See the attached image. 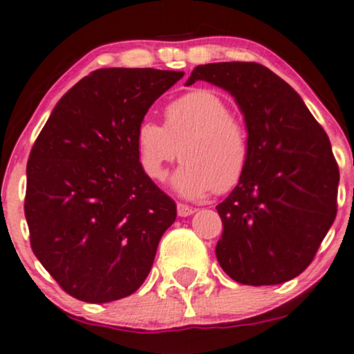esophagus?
Wrapping results in <instances>:
<instances>
[{"label":"esophagus","instance_id":"34e87169","mask_svg":"<svg viewBox=\"0 0 354 354\" xmlns=\"http://www.w3.org/2000/svg\"><path fill=\"white\" fill-rule=\"evenodd\" d=\"M176 209H178V216H180V218H188V216H191L194 212L193 207L186 206V204H181V203H178Z\"/></svg>","mask_w":354,"mask_h":354}]
</instances>
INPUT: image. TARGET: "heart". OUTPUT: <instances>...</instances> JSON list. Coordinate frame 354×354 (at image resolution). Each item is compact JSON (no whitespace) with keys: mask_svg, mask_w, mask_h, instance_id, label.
Instances as JSON below:
<instances>
[{"mask_svg":"<svg viewBox=\"0 0 354 354\" xmlns=\"http://www.w3.org/2000/svg\"><path fill=\"white\" fill-rule=\"evenodd\" d=\"M135 151L147 176L163 181L168 165L185 158L171 185L178 194L199 199L225 193L241 181L250 156L245 125L231 115L219 93L196 88L165 107V127L150 118L136 125Z\"/></svg>","mask_w":354,"mask_h":354,"instance_id":"1","label":"heart"}]
</instances>
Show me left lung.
<instances>
[{"label":"left lung","mask_w":354,"mask_h":354,"mask_svg":"<svg viewBox=\"0 0 354 354\" xmlns=\"http://www.w3.org/2000/svg\"><path fill=\"white\" fill-rule=\"evenodd\" d=\"M227 91L244 115L250 156L241 181L216 206L223 270L244 285H277L313 261L336 218L339 171L330 140L293 88L257 62L194 67Z\"/></svg>","instance_id":"obj_1"}]
</instances>
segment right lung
<instances>
[{
    "label": "right lung",
    "mask_w": 354,
    "mask_h": 354,
    "mask_svg": "<svg viewBox=\"0 0 354 354\" xmlns=\"http://www.w3.org/2000/svg\"><path fill=\"white\" fill-rule=\"evenodd\" d=\"M185 72L93 71L57 102L26 176L32 252L77 300L129 297L150 274L176 204L136 158V125Z\"/></svg>",
    "instance_id": "1"
}]
</instances>
